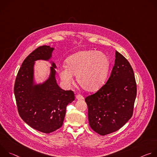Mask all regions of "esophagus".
Segmentation results:
<instances>
[{"label": "esophagus", "instance_id": "esophagus-1", "mask_svg": "<svg viewBox=\"0 0 157 157\" xmlns=\"http://www.w3.org/2000/svg\"><path fill=\"white\" fill-rule=\"evenodd\" d=\"M76 99H78V100H82V99H84V97H83L82 95H81V94H78V95H76Z\"/></svg>", "mask_w": 157, "mask_h": 157}]
</instances>
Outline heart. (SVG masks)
<instances>
[{
	"mask_svg": "<svg viewBox=\"0 0 157 157\" xmlns=\"http://www.w3.org/2000/svg\"><path fill=\"white\" fill-rule=\"evenodd\" d=\"M109 61L107 55L94 50L78 52L66 60V67L59 70L61 79L67 86L73 83V75L79 86L87 91L99 88L107 76Z\"/></svg>",
	"mask_w": 157,
	"mask_h": 157,
	"instance_id": "obj_1",
	"label": "heart"
}]
</instances>
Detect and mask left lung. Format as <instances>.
I'll return each mask as SVG.
<instances>
[{
  "label": "left lung",
  "instance_id": "1",
  "mask_svg": "<svg viewBox=\"0 0 157 157\" xmlns=\"http://www.w3.org/2000/svg\"><path fill=\"white\" fill-rule=\"evenodd\" d=\"M137 84L128 60L116 51L115 63L106 83L85 98L91 128L105 136L123 127L132 117Z\"/></svg>",
  "mask_w": 157,
  "mask_h": 157
}]
</instances>
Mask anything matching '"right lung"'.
Returning a JSON list of instances; mask_svg holds the SVG:
<instances>
[{"instance_id":"right-lung-1","label":"right lung","mask_w":157,"mask_h":157,"mask_svg":"<svg viewBox=\"0 0 157 157\" xmlns=\"http://www.w3.org/2000/svg\"><path fill=\"white\" fill-rule=\"evenodd\" d=\"M53 50L50 46L43 45L33 51L22 63L14 85L20 117L33 128L46 133L63 125L66 106L75 100L73 91H64L57 84L55 63L52 64L50 77L45 82L33 83L35 61L48 60Z\"/></svg>"}]
</instances>
